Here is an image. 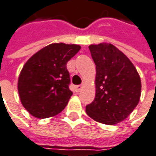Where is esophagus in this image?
Here are the masks:
<instances>
[{
  "label": "esophagus",
  "mask_w": 156,
  "mask_h": 156,
  "mask_svg": "<svg viewBox=\"0 0 156 156\" xmlns=\"http://www.w3.org/2000/svg\"><path fill=\"white\" fill-rule=\"evenodd\" d=\"M82 87H83V85H76V86H75V90L77 91H79L81 90Z\"/></svg>",
  "instance_id": "esophagus-1"
}]
</instances>
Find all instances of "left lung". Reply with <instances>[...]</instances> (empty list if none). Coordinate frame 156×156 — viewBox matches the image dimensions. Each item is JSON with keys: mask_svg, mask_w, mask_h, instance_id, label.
I'll list each match as a JSON object with an SVG mask.
<instances>
[{"mask_svg": "<svg viewBox=\"0 0 156 156\" xmlns=\"http://www.w3.org/2000/svg\"><path fill=\"white\" fill-rule=\"evenodd\" d=\"M89 50L96 65V93L85 111L99 123L115 125L123 121L139 103V73L129 58L112 44H91Z\"/></svg>", "mask_w": 156, "mask_h": 156, "instance_id": "obj_1", "label": "left lung"}]
</instances>
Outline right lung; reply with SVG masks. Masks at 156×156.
I'll return each mask as SVG.
<instances>
[{"label": "right lung", "instance_id": "1", "mask_svg": "<svg viewBox=\"0 0 156 156\" xmlns=\"http://www.w3.org/2000/svg\"><path fill=\"white\" fill-rule=\"evenodd\" d=\"M80 49L78 44H49L25 63L17 88L22 104L32 116L53 117L65 109L72 95L66 64Z\"/></svg>", "mask_w": 156, "mask_h": 156}]
</instances>
